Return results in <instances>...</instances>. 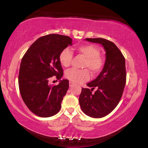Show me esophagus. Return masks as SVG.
I'll list each match as a JSON object with an SVG mask.
<instances>
[{"instance_id": "obj_1", "label": "esophagus", "mask_w": 148, "mask_h": 148, "mask_svg": "<svg viewBox=\"0 0 148 148\" xmlns=\"http://www.w3.org/2000/svg\"><path fill=\"white\" fill-rule=\"evenodd\" d=\"M73 86H74V84L72 83V82H69V86H70V87H72Z\"/></svg>"}]
</instances>
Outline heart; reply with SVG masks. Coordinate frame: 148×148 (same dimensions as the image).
<instances>
[{
    "mask_svg": "<svg viewBox=\"0 0 148 148\" xmlns=\"http://www.w3.org/2000/svg\"><path fill=\"white\" fill-rule=\"evenodd\" d=\"M80 53L86 58L84 67L88 68L93 75L99 74L103 67V61L101 58V51L96 46L91 44L79 46L77 48ZM72 53L69 48L62 49L59 55V61L64 67H68L71 63ZM65 77L73 83H81L89 78V72L86 69L78 70L72 69L65 72Z\"/></svg>",
    "mask_w": 148,
    "mask_h": 148,
    "instance_id": "heart-1",
    "label": "heart"
}]
</instances>
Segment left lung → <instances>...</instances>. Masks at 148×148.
Returning a JSON list of instances; mask_svg holds the SVG:
<instances>
[{"label":"left lung","instance_id":"8db88e82","mask_svg":"<svg viewBox=\"0 0 148 148\" xmlns=\"http://www.w3.org/2000/svg\"><path fill=\"white\" fill-rule=\"evenodd\" d=\"M86 40L102 44L106 51V59L99 76L87 84L91 89H82L79 102L85 114L101 118L113 111L121 98L126 83L125 59L113 42L101 38ZM95 88L97 91L93 94L92 91Z\"/></svg>","mask_w":148,"mask_h":148}]
</instances>
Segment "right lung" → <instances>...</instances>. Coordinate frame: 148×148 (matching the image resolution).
<instances>
[{"mask_svg": "<svg viewBox=\"0 0 148 148\" xmlns=\"http://www.w3.org/2000/svg\"><path fill=\"white\" fill-rule=\"evenodd\" d=\"M72 40L64 35L51 34L37 39L22 58L19 72V87L25 104L36 116L47 117L59 112L69 87L63 75L59 55L72 46ZM56 75L60 83L52 86L49 80Z\"/></svg>", "mask_w": 148, "mask_h": 148, "instance_id": "add662e5", "label": "right lung"}]
</instances>
